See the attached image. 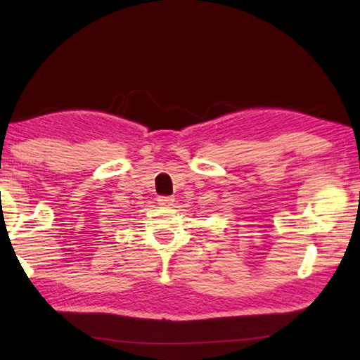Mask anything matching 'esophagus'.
Wrapping results in <instances>:
<instances>
[{
	"label": "esophagus",
	"instance_id": "esophagus-1",
	"mask_svg": "<svg viewBox=\"0 0 360 360\" xmlns=\"http://www.w3.org/2000/svg\"><path fill=\"white\" fill-rule=\"evenodd\" d=\"M157 202L160 206H167V208H169V206H173L174 198L173 197H158Z\"/></svg>",
	"mask_w": 360,
	"mask_h": 360
}]
</instances>
